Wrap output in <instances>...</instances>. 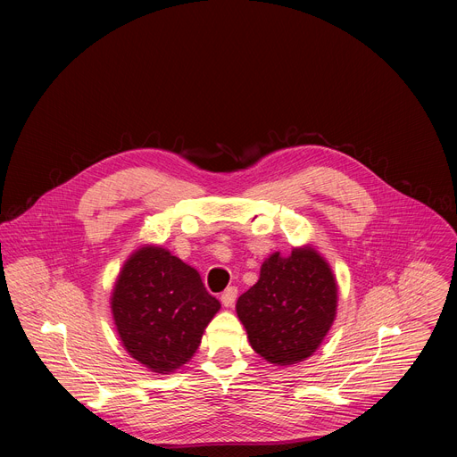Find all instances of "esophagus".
<instances>
[{
	"label": "esophagus",
	"instance_id": "1",
	"mask_svg": "<svg viewBox=\"0 0 457 457\" xmlns=\"http://www.w3.org/2000/svg\"><path fill=\"white\" fill-rule=\"evenodd\" d=\"M237 295H238V289H237L235 286L228 287V289L222 293V296H220L222 305H224V307H231V305L235 303V300H237Z\"/></svg>",
	"mask_w": 457,
	"mask_h": 457
}]
</instances>
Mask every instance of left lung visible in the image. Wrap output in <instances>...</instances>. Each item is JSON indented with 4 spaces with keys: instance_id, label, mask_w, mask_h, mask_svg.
Segmentation results:
<instances>
[{
    "instance_id": "1",
    "label": "left lung",
    "mask_w": 457,
    "mask_h": 457,
    "mask_svg": "<svg viewBox=\"0 0 457 457\" xmlns=\"http://www.w3.org/2000/svg\"><path fill=\"white\" fill-rule=\"evenodd\" d=\"M338 282L311 244L287 256L270 254L258 282L237 300V316L253 351L287 367L312 356L337 318Z\"/></svg>"
}]
</instances>
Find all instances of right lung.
Masks as SVG:
<instances>
[{
    "label": "right lung",
    "mask_w": 457,
    "mask_h": 457,
    "mask_svg": "<svg viewBox=\"0 0 457 457\" xmlns=\"http://www.w3.org/2000/svg\"><path fill=\"white\" fill-rule=\"evenodd\" d=\"M110 307L126 353L152 372L171 374L197 353L220 302L197 270L161 245L145 244L122 264Z\"/></svg>",
    "instance_id": "1"
}]
</instances>
